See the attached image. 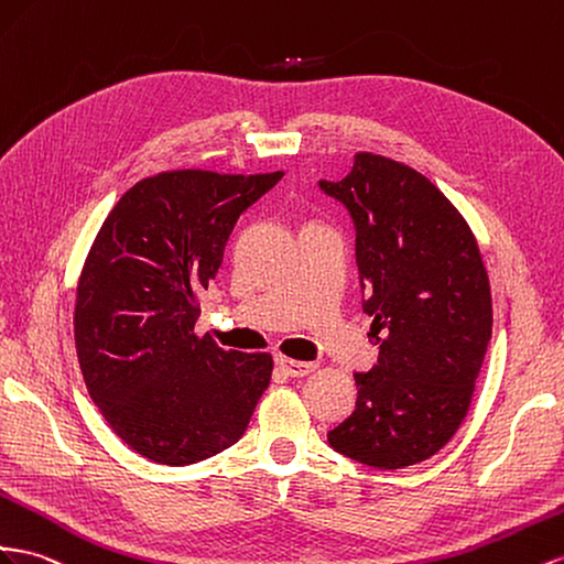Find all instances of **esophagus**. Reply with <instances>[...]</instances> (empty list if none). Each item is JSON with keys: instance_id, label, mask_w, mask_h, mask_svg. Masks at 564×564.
<instances>
[{"instance_id": "1", "label": "esophagus", "mask_w": 564, "mask_h": 564, "mask_svg": "<svg viewBox=\"0 0 564 564\" xmlns=\"http://www.w3.org/2000/svg\"><path fill=\"white\" fill-rule=\"evenodd\" d=\"M278 368L289 375V377H306L308 372L315 370V362H306V360H294V358H286V356H278L275 358Z\"/></svg>"}]
</instances>
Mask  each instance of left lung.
Masks as SVG:
<instances>
[{
  "label": "left lung",
  "mask_w": 564,
  "mask_h": 564,
  "mask_svg": "<svg viewBox=\"0 0 564 564\" xmlns=\"http://www.w3.org/2000/svg\"><path fill=\"white\" fill-rule=\"evenodd\" d=\"M319 187L351 213L362 308L387 332L375 368L354 375L356 410L327 434L329 446L379 469L422 463L463 424L491 339L477 239L432 180L372 151Z\"/></svg>",
  "instance_id": "8db88e82"
}]
</instances>
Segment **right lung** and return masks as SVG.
<instances>
[{"label": "right lung", "instance_id": "right-lung-1", "mask_svg": "<svg viewBox=\"0 0 564 564\" xmlns=\"http://www.w3.org/2000/svg\"><path fill=\"white\" fill-rule=\"evenodd\" d=\"M280 177H144L89 247L73 313L80 372L106 424L151 463L192 465L232 446L270 384V354L225 351L194 325L237 218Z\"/></svg>", "mask_w": 564, "mask_h": 564}]
</instances>
